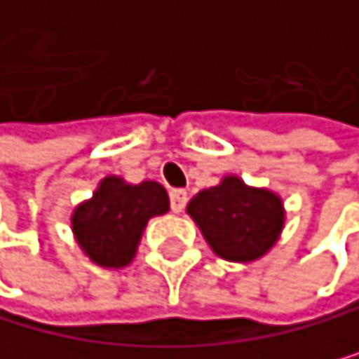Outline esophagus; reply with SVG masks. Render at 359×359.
I'll list each match as a JSON object with an SVG mask.
<instances>
[{
  "label": "esophagus",
  "instance_id": "obj_1",
  "mask_svg": "<svg viewBox=\"0 0 359 359\" xmlns=\"http://www.w3.org/2000/svg\"><path fill=\"white\" fill-rule=\"evenodd\" d=\"M169 198H172V210L181 212L185 208V203H187V192L185 190H172V192H169Z\"/></svg>",
  "mask_w": 359,
  "mask_h": 359
}]
</instances>
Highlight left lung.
<instances>
[{
	"label": "left lung",
	"mask_w": 359,
	"mask_h": 359,
	"mask_svg": "<svg viewBox=\"0 0 359 359\" xmlns=\"http://www.w3.org/2000/svg\"><path fill=\"white\" fill-rule=\"evenodd\" d=\"M185 210L215 255L229 262L249 264L264 258L285 229L280 194L244 183L235 174L196 192Z\"/></svg>",
	"instance_id": "left-lung-1"
}]
</instances>
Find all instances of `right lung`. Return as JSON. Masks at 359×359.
<instances>
[{
	"mask_svg": "<svg viewBox=\"0 0 359 359\" xmlns=\"http://www.w3.org/2000/svg\"><path fill=\"white\" fill-rule=\"evenodd\" d=\"M167 210L169 194L161 183H128L110 174L72 210L69 222L79 249L97 267L122 269L133 262L149 219Z\"/></svg>",
	"mask_w": 359,
	"mask_h": 359,
	"instance_id": "add662e5",
	"label": "right lung"
}]
</instances>
